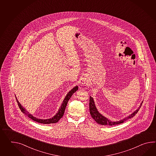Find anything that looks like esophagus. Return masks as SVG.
<instances>
[{
    "label": "esophagus",
    "instance_id": "esophagus-1",
    "mask_svg": "<svg viewBox=\"0 0 156 156\" xmlns=\"http://www.w3.org/2000/svg\"><path fill=\"white\" fill-rule=\"evenodd\" d=\"M82 82H83L82 83L86 84V82H87V81H86V80H82Z\"/></svg>",
    "mask_w": 156,
    "mask_h": 156
}]
</instances>
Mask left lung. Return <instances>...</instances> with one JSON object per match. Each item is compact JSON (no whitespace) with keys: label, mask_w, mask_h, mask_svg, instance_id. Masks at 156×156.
<instances>
[{"label":"left lung","mask_w":156,"mask_h":156,"mask_svg":"<svg viewBox=\"0 0 156 156\" xmlns=\"http://www.w3.org/2000/svg\"><path fill=\"white\" fill-rule=\"evenodd\" d=\"M143 101H142V103H141L139 107L136 110L134 111L132 114H130L129 116L125 117L122 119H120L118 121H112L109 119H108V118H106L105 117L103 116L102 114L100 113L98 109L96 108V105H95V101L92 98L91 96H90V114L91 115L92 118L96 122L98 123H99L101 125H106V126H113L121 124L122 123L124 122L127 121V119H129V118H133V116H135V115L138 112V111L139 110V109L140 108L141 106L142 105V103Z\"/></svg>","instance_id":"1"}]
</instances>
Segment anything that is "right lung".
<instances>
[{
    "mask_svg": "<svg viewBox=\"0 0 156 156\" xmlns=\"http://www.w3.org/2000/svg\"><path fill=\"white\" fill-rule=\"evenodd\" d=\"M78 89V86H75L74 87L72 88L70 91L68 92V93L66 94V96L65 97L62 103L61 106L59 108L58 110L57 111V113L55 114L53 117L49 118V119H39V118H37L35 117H34L32 114L29 113V112H28L25 108H23L22 105L19 103V101H18V100L16 98V101L18 104V105L19 106L20 109L21 110V112L27 115L28 117L31 118V119H33V121L35 122H37L38 123H43V124H51V123H56L60 119H61L63 115L64 114L65 110L66 108V106L67 105V104L69 100L70 99V98L72 96L73 94L76 92Z\"/></svg>",
    "mask_w": 156,
    "mask_h": 156,
    "instance_id": "right-lung-1",
    "label": "right lung"
}]
</instances>
